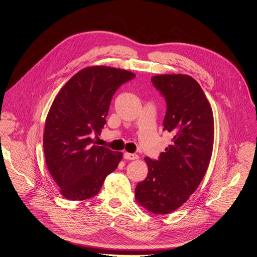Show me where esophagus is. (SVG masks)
<instances>
[{"instance_id": "34e87169", "label": "esophagus", "mask_w": 257, "mask_h": 257, "mask_svg": "<svg viewBox=\"0 0 257 257\" xmlns=\"http://www.w3.org/2000/svg\"><path fill=\"white\" fill-rule=\"evenodd\" d=\"M124 159L126 160H130V161H133V160H138V156L135 155V154H129V153H125L124 154Z\"/></svg>"}]
</instances>
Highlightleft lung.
I'll list each match as a JSON object with an SVG mask.
<instances>
[{"mask_svg":"<svg viewBox=\"0 0 257 257\" xmlns=\"http://www.w3.org/2000/svg\"><path fill=\"white\" fill-rule=\"evenodd\" d=\"M152 81L166 97L164 130L173 138L159 161L144 158L149 173L135 188V200L153 213L167 214L189 199L207 171L213 149V114L191 76L160 74Z\"/></svg>","mask_w":257,"mask_h":257,"instance_id":"obj_1","label":"left lung"}]
</instances>
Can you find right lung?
<instances>
[{"mask_svg":"<svg viewBox=\"0 0 257 257\" xmlns=\"http://www.w3.org/2000/svg\"><path fill=\"white\" fill-rule=\"evenodd\" d=\"M135 77L130 71L107 67H86L71 77L55 97L44 131L48 170L69 200L95 196L105 177L123 158L94 144L106 124L105 117L116 90Z\"/></svg>","mask_w":257,"mask_h":257,"instance_id":"obj_1","label":"right lung"}]
</instances>
